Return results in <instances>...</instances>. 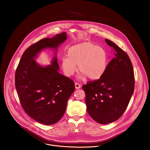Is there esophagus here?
<instances>
[{
    "instance_id": "esophagus-1",
    "label": "esophagus",
    "mask_w": 150,
    "mask_h": 150,
    "mask_svg": "<svg viewBox=\"0 0 150 150\" xmlns=\"http://www.w3.org/2000/svg\"><path fill=\"white\" fill-rule=\"evenodd\" d=\"M75 88L76 89H80L81 88V85L80 84H78V83H75Z\"/></svg>"
}]
</instances>
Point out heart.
Masks as SVG:
<instances>
[{"instance_id":"1","label":"heart","mask_w":150,"mask_h":150,"mask_svg":"<svg viewBox=\"0 0 150 150\" xmlns=\"http://www.w3.org/2000/svg\"><path fill=\"white\" fill-rule=\"evenodd\" d=\"M108 57L106 50L90 42L75 45L67 50V58L61 60L64 74L71 76L78 70L80 78L86 76L90 80H98L103 76L108 66Z\"/></svg>"}]
</instances>
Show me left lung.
I'll return each instance as SVG.
<instances>
[{"label":"left lung","instance_id":"left-lung-1","mask_svg":"<svg viewBox=\"0 0 150 150\" xmlns=\"http://www.w3.org/2000/svg\"><path fill=\"white\" fill-rule=\"evenodd\" d=\"M115 50L104 75L82 86L86 93L87 111L100 124L118 120L128 107L134 90V70L128 54L115 43L105 39Z\"/></svg>","mask_w":150,"mask_h":150}]
</instances>
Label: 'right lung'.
Instances as JSON below:
<instances>
[{
    "label": "right lung",
    "mask_w": 150,
    "mask_h": 150,
    "mask_svg": "<svg viewBox=\"0 0 150 150\" xmlns=\"http://www.w3.org/2000/svg\"><path fill=\"white\" fill-rule=\"evenodd\" d=\"M67 39L66 32L44 38L30 45L21 57L15 74V86L24 111L41 124L58 122L64 114L75 83L58 72L55 57L52 65L42 67L34 59L45 48L57 47Z\"/></svg>",
    "instance_id": "obj_1"
}]
</instances>
